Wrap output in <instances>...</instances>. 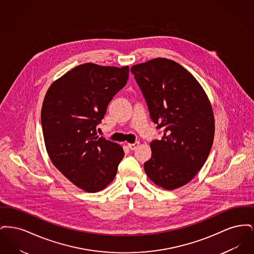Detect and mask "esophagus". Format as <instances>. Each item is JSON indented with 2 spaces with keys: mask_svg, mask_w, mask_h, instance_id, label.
Instances as JSON below:
<instances>
[{
  "mask_svg": "<svg viewBox=\"0 0 254 254\" xmlns=\"http://www.w3.org/2000/svg\"><path fill=\"white\" fill-rule=\"evenodd\" d=\"M127 145H128L129 149L135 150V149L139 146V142H135V143H133V144H127Z\"/></svg>",
  "mask_w": 254,
  "mask_h": 254,
  "instance_id": "34e87169",
  "label": "esophagus"
}]
</instances>
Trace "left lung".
Instances as JSON below:
<instances>
[{
	"instance_id": "8db88e82",
	"label": "left lung",
	"mask_w": 254,
	"mask_h": 254,
	"mask_svg": "<svg viewBox=\"0 0 254 254\" xmlns=\"http://www.w3.org/2000/svg\"><path fill=\"white\" fill-rule=\"evenodd\" d=\"M150 119L164 129L150 143L151 158L144 165L147 177L171 190L193 179L204 166L214 138V117L204 89L181 64L156 58L133 65Z\"/></svg>"
}]
</instances>
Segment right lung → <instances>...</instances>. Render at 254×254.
Returning a JSON list of instances; mask_svg holds the SVG:
<instances>
[{"mask_svg": "<svg viewBox=\"0 0 254 254\" xmlns=\"http://www.w3.org/2000/svg\"><path fill=\"white\" fill-rule=\"evenodd\" d=\"M128 66L84 64L55 81L46 94L41 122L53 165L75 186L97 192L113 181L125 153L97 135L109 102L127 83Z\"/></svg>", "mask_w": 254, "mask_h": 254, "instance_id": "right-lung-1", "label": "right lung"}]
</instances>
